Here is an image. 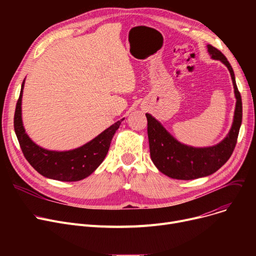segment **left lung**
I'll return each mask as SVG.
<instances>
[{
    "instance_id": "1",
    "label": "left lung",
    "mask_w": 256,
    "mask_h": 256,
    "mask_svg": "<svg viewBox=\"0 0 256 256\" xmlns=\"http://www.w3.org/2000/svg\"><path fill=\"white\" fill-rule=\"evenodd\" d=\"M208 52L212 59L220 60L227 67L232 80L236 102L234 122L227 136L214 146H189L178 141L152 115L145 114L150 158L160 172L174 180H190L210 176L227 162L236 144L242 124L243 108L240 94L236 83L234 72L230 62L219 50L208 44Z\"/></svg>"
}]
</instances>
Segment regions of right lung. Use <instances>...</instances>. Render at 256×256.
<instances>
[{"label": "right lung", "instance_id": "1", "mask_svg": "<svg viewBox=\"0 0 256 256\" xmlns=\"http://www.w3.org/2000/svg\"><path fill=\"white\" fill-rule=\"evenodd\" d=\"M24 80L14 114V130L20 148L30 165L42 176L60 182H78L88 178L102 163L112 138L124 118L118 120L83 146L65 152L48 150L34 143L26 132L22 119Z\"/></svg>", "mask_w": 256, "mask_h": 256}]
</instances>
